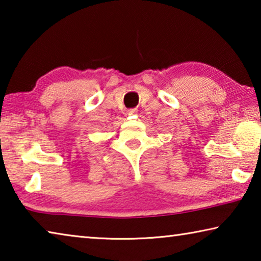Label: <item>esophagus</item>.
Wrapping results in <instances>:
<instances>
[{
    "mask_svg": "<svg viewBox=\"0 0 261 261\" xmlns=\"http://www.w3.org/2000/svg\"><path fill=\"white\" fill-rule=\"evenodd\" d=\"M127 115H134V114H137V109H129L126 112Z\"/></svg>",
    "mask_w": 261,
    "mask_h": 261,
    "instance_id": "obj_1",
    "label": "esophagus"
}]
</instances>
